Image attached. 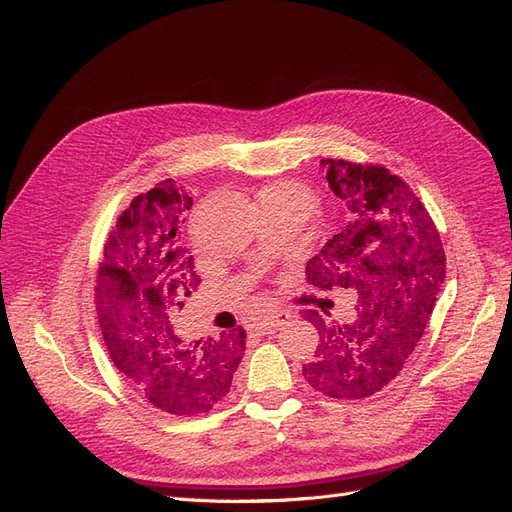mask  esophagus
<instances>
[{
    "instance_id": "1",
    "label": "esophagus",
    "mask_w": 512,
    "mask_h": 512,
    "mask_svg": "<svg viewBox=\"0 0 512 512\" xmlns=\"http://www.w3.org/2000/svg\"><path fill=\"white\" fill-rule=\"evenodd\" d=\"M288 320H290V314H288V312H273V314L262 318V320L256 324V329H258L260 333H275V331L280 329L282 324H286Z\"/></svg>"
}]
</instances>
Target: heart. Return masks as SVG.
<instances>
[{
	"label": "heart",
	"mask_w": 512,
	"mask_h": 512,
	"mask_svg": "<svg viewBox=\"0 0 512 512\" xmlns=\"http://www.w3.org/2000/svg\"><path fill=\"white\" fill-rule=\"evenodd\" d=\"M286 192H305L297 183H275L262 194H286Z\"/></svg>",
	"instance_id": "b5f03b06"
}]
</instances>
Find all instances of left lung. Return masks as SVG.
I'll return each mask as SVG.
<instances>
[{
	"instance_id": "obj_1",
	"label": "left lung",
	"mask_w": 512,
	"mask_h": 512,
	"mask_svg": "<svg viewBox=\"0 0 512 512\" xmlns=\"http://www.w3.org/2000/svg\"><path fill=\"white\" fill-rule=\"evenodd\" d=\"M342 203V224L307 260V282L359 294L348 324H318L320 344L303 365L309 386L335 399H363L399 376L440 294L446 256L440 232L410 185L380 164L320 160Z\"/></svg>"
}]
</instances>
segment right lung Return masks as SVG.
<instances>
[{
  "instance_id": "obj_1",
  "label": "right lung",
  "mask_w": 512,
  "mask_h": 512,
  "mask_svg": "<svg viewBox=\"0 0 512 512\" xmlns=\"http://www.w3.org/2000/svg\"><path fill=\"white\" fill-rule=\"evenodd\" d=\"M192 198L175 179L138 194L104 245L96 309L119 374L151 406L203 414L226 397L243 359L245 331L185 339L177 314L200 284L179 224Z\"/></svg>"
}]
</instances>
